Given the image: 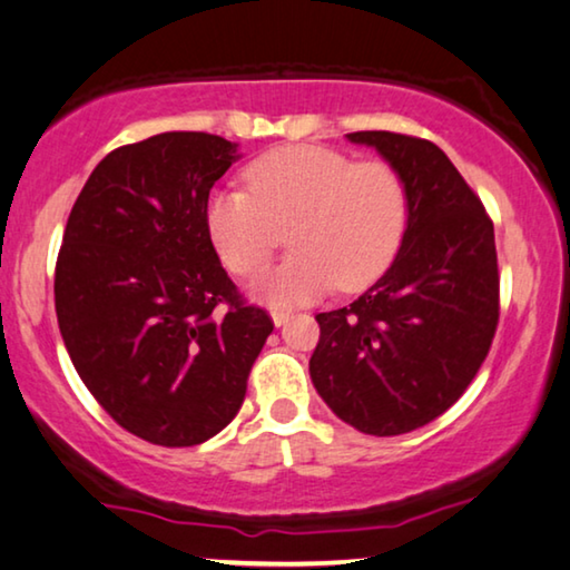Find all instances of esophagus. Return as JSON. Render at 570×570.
<instances>
[{
    "label": "esophagus",
    "instance_id": "34e87169",
    "mask_svg": "<svg viewBox=\"0 0 570 570\" xmlns=\"http://www.w3.org/2000/svg\"><path fill=\"white\" fill-rule=\"evenodd\" d=\"M288 317H292V312H286V309H271V320H274L276 327H282L284 322H288Z\"/></svg>",
    "mask_w": 570,
    "mask_h": 570
}]
</instances>
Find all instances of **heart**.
<instances>
[{
	"instance_id": "b5f03b06",
	"label": "heart",
	"mask_w": 570,
	"mask_h": 570,
	"mask_svg": "<svg viewBox=\"0 0 570 570\" xmlns=\"http://www.w3.org/2000/svg\"><path fill=\"white\" fill-rule=\"evenodd\" d=\"M248 191H212L204 225L219 261L237 276L261 271L286 230L282 266L250 292L268 304H304L358 292L384 274L404 240L410 197L386 160H355L325 146H282L245 168Z\"/></svg>"
}]
</instances>
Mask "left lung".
Instances as JSON below:
<instances>
[{"label":"left lung","mask_w":570,"mask_h":570,"mask_svg":"<svg viewBox=\"0 0 570 570\" xmlns=\"http://www.w3.org/2000/svg\"><path fill=\"white\" fill-rule=\"evenodd\" d=\"M410 197L392 268L343 309L320 312L309 358L317 394L366 435H404L438 420L469 389L499 325L494 223L435 142L363 130Z\"/></svg>","instance_id":"8db88e82"}]
</instances>
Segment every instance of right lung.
Wrapping results in <instances>:
<instances>
[{
	"instance_id": "1",
	"label": "right lung",
	"mask_w": 570,
	"mask_h": 570,
	"mask_svg": "<svg viewBox=\"0 0 570 570\" xmlns=\"http://www.w3.org/2000/svg\"><path fill=\"white\" fill-rule=\"evenodd\" d=\"M235 142L160 132L115 148L68 215L56 261L66 351L109 417L164 448L199 445L240 410L274 330L204 225Z\"/></svg>"
}]
</instances>
